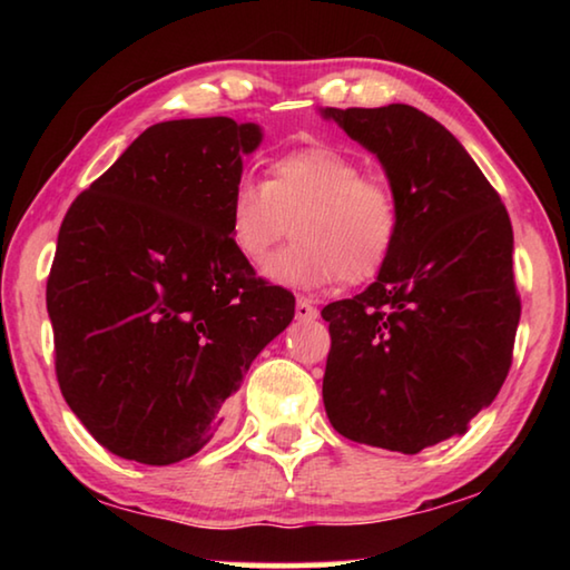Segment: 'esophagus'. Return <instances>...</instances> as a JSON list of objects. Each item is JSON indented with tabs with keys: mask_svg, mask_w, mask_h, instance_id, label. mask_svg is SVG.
Segmentation results:
<instances>
[{
	"mask_svg": "<svg viewBox=\"0 0 570 570\" xmlns=\"http://www.w3.org/2000/svg\"><path fill=\"white\" fill-rule=\"evenodd\" d=\"M296 320L298 322H314L316 316H320V312H316V306H312V302L308 298H296Z\"/></svg>",
	"mask_w": 570,
	"mask_h": 570,
	"instance_id": "1",
	"label": "esophagus"
}]
</instances>
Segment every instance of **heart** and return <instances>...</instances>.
I'll return each instance as SVG.
<instances>
[{"label":"heart","mask_w":570,"mask_h":570,"mask_svg":"<svg viewBox=\"0 0 570 570\" xmlns=\"http://www.w3.org/2000/svg\"><path fill=\"white\" fill-rule=\"evenodd\" d=\"M292 218L296 244L276 254L264 274L302 292L377 276L400 236L392 188L364 178L360 160L330 146L278 156L266 180L244 176L230 190L228 236L248 264L264 262Z\"/></svg>","instance_id":"obj_1"}]
</instances>
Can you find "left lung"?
<instances>
[{"label": "left lung", "mask_w": 570, "mask_h": 570, "mask_svg": "<svg viewBox=\"0 0 570 570\" xmlns=\"http://www.w3.org/2000/svg\"><path fill=\"white\" fill-rule=\"evenodd\" d=\"M380 160L400 236L362 294L322 308L324 410L346 440L414 455L465 435L513 360V226L462 142L410 105L322 108Z\"/></svg>", "instance_id": "obj_1"}]
</instances>
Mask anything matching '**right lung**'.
<instances>
[{
  "mask_svg": "<svg viewBox=\"0 0 570 570\" xmlns=\"http://www.w3.org/2000/svg\"><path fill=\"white\" fill-rule=\"evenodd\" d=\"M262 140L230 118L158 122L67 210L47 278L57 382L112 455H196L294 320V296L228 236L230 190Z\"/></svg>",
  "mask_w": 570,
  "mask_h": 570,
  "instance_id": "add662e5",
  "label": "right lung"
}]
</instances>
